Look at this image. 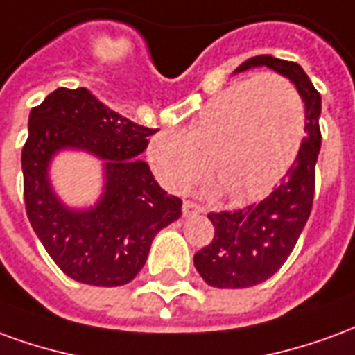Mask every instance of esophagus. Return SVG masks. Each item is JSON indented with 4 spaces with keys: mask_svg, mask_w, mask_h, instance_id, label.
<instances>
[{
    "mask_svg": "<svg viewBox=\"0 0 355 355\" xmlns=\"http://www.w3.org/2000/svg\"><path fill=\"white\" fill-rule=\"evenodd\" d=\"M201 211H203V209H201L198 203H193V201H184V203H182V215L184 216L198 215Z\"/></svg>",
    "mask_w": 355,
    "mask_h": 355,
    "instance_id": "obj_1",
    "label": "esophagus"
}]
</instances>
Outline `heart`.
I'll list each match as a JSON object with an SVG mask.
<instances>
[{"label": "heart", "mask_w": 355, "mask_h": 355, "mask_svg": "<svg viewBox=\"0 0 355 355\" xmlns=\"http://www.w3.org/2000/svg\"><path fill=\"white\" fill-rule=\"evenodd\" d=\"M302 137L304 106L297 89L282 76L262 73L216 93L184 132L155 135L148 157L173 192L209 171L232 201H249L289 169Z\"/></svg>", "instance_id": "heart-1"}]
</instances>
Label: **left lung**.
Returning <instances> with one entry per match:
<instances>
[{"label": "left lung", "mask_w": 355, "mask_h": 355, "mask_svg": "<svg viewBox=\"0 0 355 355\" xmlns=\"http://www.w3.org/2000/svg\"><path fill=\"white\" fill-rule=\"evenodd\" d=\"M261 66L282 73L297 87L304 102L306 137L279 186L261 203L207 215L215 226V238L193 254V266L207 285L218 289L253 287L272 277L297 245L312 211L315 162L321 148V96L297 62L272 55L249 58L234 73Z\"/></svg>", "instance_id": "1"}]
</instances>
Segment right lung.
I'll return each mask as SVG.
<instances>
[{"label":"right lung","instance_id":"right-lung-1","mask_svg":"<svg viewBox=\"0 0 355 355\" xmlns=\"http://www.w3.org/2000/svg\"><path fill=\"white\" fill-rule=\"evenodd\" d=\"M154 132L83 87H58L30 112L22 148L28 218L51 259L76 282L129 283L144 266L155 234L182 215V201L165 192L139 157ZM62 151H85L101 162L105 184L93 206L72 208L54 190L50 163Z\"/></svg>","mask_w":355,"mask_h":355}]
</instances>
